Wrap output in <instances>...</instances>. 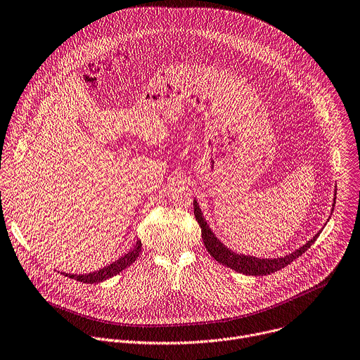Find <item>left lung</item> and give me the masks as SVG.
Returning <instances> with one entry per match:
<instances>
[{"label": "left lung", "mask_w": 360, "mask_h": 360, "mask_svg": "<svg viewBox=\"0 0 360 360\" xmlns=\"http://www.w3.org/2000/svg\"><path fill=\"white\" fill-rule=\"evenodd\" d=\"M336 203V194L333 197V207ZM194 205V216L195 220L202 229V238L203 243L207 249V252L210 253V256H213L216 259V262H219L220 264L230 267L234 271L243 273V274H249V276H266L270 273H274L277 270H281L283 267H286L288 264H290L295 259H297L299 256H302L314 242L317 236L321 234V231H317V234H314L309 242H306L303 246H300L299 249H296L295 252L282 256V257H273V259H259L255 256H248V255H242V253H236L233 250H230L227 246H224L217 236L213 233V230L210 229V226L207 224L203 212L198 206L197 200L194 198L193 200ZM333 207H332V213H333Z\"/></svg>", "instance_id": "obj_1"}]
</instances>
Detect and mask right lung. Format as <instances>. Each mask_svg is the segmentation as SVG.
<instances>
[{"mask_svg": "<svg viewBox=\"0 0 360 360\" xmlns=\"http://www.w3.org/2000/svg\"><path fill=\"white\" fill-rule=\"evenodd\" d=\"M140 253H141V242L137 240V243L134 245V248L130 252H127L123 257L117 259L115 262L110 263L108 266H105L103 269H98V270L87 273V274H71V273H63V274L70 278H74V281L83 282V283H100V282H104V281H107V278L118 274L120 271H123L129 266H131L137 260Z\"/></svg>", "mask_w": 360, "mask_h": 360, "instance_id": "1", "label": "right lung"}]
</instances>
